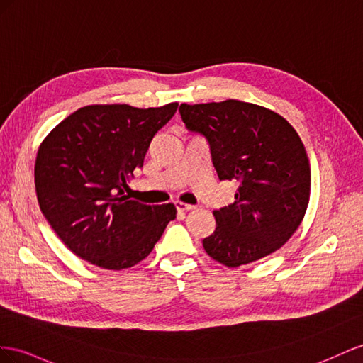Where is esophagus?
Here are the masks:
<instances>
[{"label":"esophagus","mask_w":363,"mask_h":363,"mask_svg":"<svg viewBox=\"0 0 363 363\" xmlns=\"http://www.w3.org/2000/svg\"><path fill=\"white\" fill-rule=\"evenodd\" d=\"M174 207L178 211H190V210L194 208V206H190V203H185V202H181V201H176Z\"/></svg>","instance_id":"obj_1"}]
</instances>
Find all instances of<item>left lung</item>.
<instances>
[{
    "label": "left lung",
    "instance_id": "1",
    "mask_svg": "<svg viewBox=\"0 0 363 363\" xmlns=\"http://www.w3.org/2000/svg\"><path fill=\"white\" fill-rule=\"evenodd\" d=\"M191 132L207 138L220 181L239 182L235 202L215 210L216 228L202 240L228 268L259 261L293 236L310 201L311 170L302 139L285 118L238 99L181 104Z\"/></svg>",
    "mask_w": 363,
    "mask_h": 363
}]
</instances>
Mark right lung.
Listing matches in <instances>:
<instances>
[{
  "label": "right lung",
  "mask_w": 363,
  "mask_h": 363,
  "mask_svg": "<svg viewBox=\"0 0 363 363\" xmlns=\"http://www.w3.org/2000/svg\"><path fill=\"white\" fill-rule=\"evenodd\" d=\"M178 108L93 104L73 111L44 138L35 161L40 208L70 252L124 270L152 253L173 203L145 206L124 193L153 136Z\"/></svg>",
  "instance_id": "add662e5"
}]
</instances>
